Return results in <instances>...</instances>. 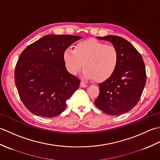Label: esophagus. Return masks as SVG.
I'll use <instances>...</instances> for the list:
<instances>
[{
  "mask_svg": "<svg viewBox=\"0 0 160 160\" xmlns=\"http://www.w3.org/2000/svg\"><path fill=\"white\" fill-rule=\"evenodd\" d=\"M80 86L82 87V88H86L88 86V85L85 83L84 82H83V81H81V83H80Z\"/></svg>",
  "mask_w": 160,
  "mask_h": 160,
  "instance_id": "obj_1",
  "label": "esophagus"
}]
</instances>
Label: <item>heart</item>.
<instances>
[{"mask_svg":"<svg viewBox=\"0 0 160 160\" xmlns=\"http://www.w3.org/2000/svg\"><path fill=\"white\" fill-rule=\"evenodd\" d=\"M63 58L71 75H77L83 66V74L86 79L103 81L115 72L119 53L114 45L91 39L78 43L74 50L66 49Z\"/></svg>","mask_w":160,"mask_h":160,"instance_id":"obj_1","label":"heart"}]
</instances>
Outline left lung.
<instances>
[{
  "label": "left lung",
  "mask_w": 160,
  "mask_h": 160,
  "mask_svg": "<svg viewBox=\"0 0 160 160\" xmlns=\"http://www.w3.org/2000/svg\"><path fill=\"white\" fill-rule=\"evenodd\" d=\"M97 38L116 47L119 62L112 75L99 84V94L94 104L108 115H121L135 106L142 96L146 81L144 61L135 48L122 37L109 35Z\"/></svg>",
  "instance_id": "left-lung-1"
}]
</instances>
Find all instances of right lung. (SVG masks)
<instances>
[{"mask_svg": "<svg viewBox=\"0 0 160 160\" xmlns=\"http://www.w3.org/2000/svg\"><path fill=\"white\" fill-rule=\"evenodd\" d=\"M83 37L48 34L26 48L16 63L15 84L25 106L37 116L56 117L79 88L80 80L65 66L63 54Z\"/></svg>", "mask_w": 160, "mask_h": 160, "instance_id": "right-lung-1", "label": "right lung"}]
</instances>
